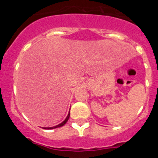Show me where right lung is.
Instances as JSON below:
<instances>
[{
  "instance_id": "right-lung-1",
  "label": "right lung",
  "mask_w": 158,
  "mask_h": 158,
  "mask_svg": "<svg viewBox=\"0 0 158 158\" xmlns=\"http://www.w3.org/2000/svg\"><path fill=\"white\" fill-rule=\"evenodd\" d=\"M69 115H70V113L69 112V114H68V115H67V117L66 118H65V120L63 121V122L62 123H61L60 124H58V125H57V126H54V127H43V129H47V130H51V129H54V128H58V127H62V126H64V125H65V123H66V122L67 121H68V119H69Z\"/></svg>"
}]
</instances>
